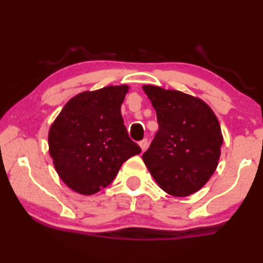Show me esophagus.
Segmentation results:
<instances>
[{
    "label": "esophagus",
    "mask_w": 263,
    "mask_h": 263,
    "mask_svg": "<svg viewBox=\"0 0 263 263\" xmlns=\"http://www.w3.org/2000/svg\"><path fill=\"white\" fill-rule=\"evenodd\" d=\"M140 147H141L142 152H144L145 149H147V147H148V140H147V138L140 142Z\"/></svg>",
    "instance_id": "esophagus-1"
}]
</instances>
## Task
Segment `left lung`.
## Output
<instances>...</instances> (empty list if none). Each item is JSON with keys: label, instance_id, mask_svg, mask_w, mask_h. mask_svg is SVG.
Instances as JSON below:
<instances>
[{"label": "left lung", "instance_id": "1", "mask_svg": "<svg viewBox=\"0 0 263 263\" xmlns=\"http://www.w3.org/2000/svg\"><path fill=\"white\" fill-rule=\"evenodd\" d=\"M159 129L142 159L159 187L175 197L201 190L216 172L223 135L216 114L200 98L157 85L142 87Z\"/></svg>", "mask_w": 263, "mask_h": 263}]
</instances>
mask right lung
Masks as SVG:
<instances>
[{"label": "right lung", "instance_id": "right-lung-1", "mask_svg": "<svg viewBox=\"0 0 263 263\" xmlns=\"http://www.w3.org/2000/svg\"><path fill=\"white\" fill-rule=\"evenodd\" d=\"M127 84L85 90L71 98L49 129V153L59 176L81 195H94L141 153L123 125Z\"/></svg>", "mask_w": 263, "mask_h": 263}]
</instances>
